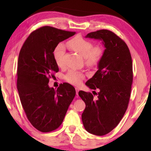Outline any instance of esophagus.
I'll use <instances>...</instances> for the list:
<instances>
[{"label": "esophagus", "instance_id": "1", "mask_svg": "<svg viewBox=\"0 0 151 151\" xmlns=\"http://www.w3.org/2000/svg\"><path fill=\"white\" fill-rule=\"evenodd\" d=\"M75 90H76V93L78 95V91H79V88H75Z\"/></svg>", "mask_w": 151, "mask_h": 151}]
</instances>
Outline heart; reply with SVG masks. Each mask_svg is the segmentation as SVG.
Wrapping results in <instances>:
<instances>
[{"mask_svg": "<svg viewBox=\"0 0 151 151\" xmlns=\"http://www.w3.org/2000/svg\"><path fill=\"white\" fill-rule=\"evenodd\" d=\"M66 46L82 57H85L87 65L94 66L98 64L104 55V48L101 45H93L90 40L81 37H75L66 42ZM65 52V46L63 44L58 45L54 50V58L57 65L62 67L63 58ZM85 78V75L81 71L70 69L65 76V80L73 85H80Z\"/></svg>", "mask_w": 151, "mask_h": 151, "instance_id": "b5f03b06", "label": "heart"}]
</instances>
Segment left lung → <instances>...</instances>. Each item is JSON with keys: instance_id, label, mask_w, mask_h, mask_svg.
Wrapping results in <instances>:
<instances>
[{"instance_id": "1", "label": "left lung", "mask_w": 151, "mask_h": 151, "mask_svg": "<svg viewBox=\"0 0 151 151\" xmlns=\"http://www.w3.org/2000/svg\"><path fill=\"white\" fill-rule=\"evenodd\" d=\"M85 37L103 40L106 48L98 70L85 83L99 92L93 91V94L78 92L86 104L82 114L85 129L91 134L103 136L118 125L127 109L133 80L132 58L125 42L111 30H96Z\"/></svg>"}]
</instances>
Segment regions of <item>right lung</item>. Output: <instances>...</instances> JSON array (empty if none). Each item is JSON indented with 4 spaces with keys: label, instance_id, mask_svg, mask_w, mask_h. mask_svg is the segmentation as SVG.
I'll return each mask as SVG.
<instances>
[{
    "label": "right lung",
    "instance_id": "add662e5",
    "mask_svg": "<svg viewBox=\"0 0 151 151\" xmlns=\"http://www.w3.org/2000/svg\"><path fill=\"white\" fill-rule=\"evenodd\" d=\"M75 33L40 27L30 33L20 50L17 89L20 103L28 120L40 132H51L60 127L75 96V88L68 83L60 84L57 90L48 86L49 78L58 72L55 48Z\"/></svg>",
    "mask_w": 151,
    "mask_h": 151
}]
</instances>
